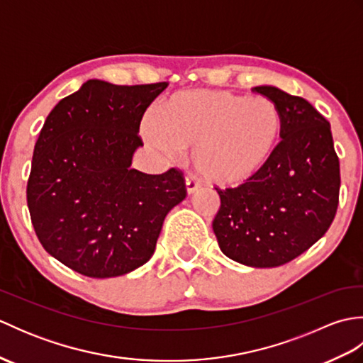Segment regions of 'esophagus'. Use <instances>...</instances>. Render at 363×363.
I'll return each mask as SVG.
<instances>
[{
  "label": "esophagus",
  "instance_id": "esophagus-1",
  "mask_svg": "<svg viewBox=\"0 0 363 363\" xmlns=\"http://www.w3.org/2000/svg\"><path fill=\"white\" fill-rule=\"evenodd\" d=\"M186 187H187V194L194 195L196 191L201 190V184L196 179L195 176H187L186 177Z\"/></svg>",
  "mask_w": 363,
  "mask_h": 363
}]
</instances>
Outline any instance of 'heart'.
Listing matches in <instances>:
<instances>
[{"label": "heart", "mask_w": 363, "mask_h": 363, "mask_svg": "<svg viewBox=\"0 0 363 363\" xmlns=\"http://www.w3.org/2000/svg\"><path fill=\"white\" fill-rule=\"evenodd\" d=\"M281 115L267 98L195 89L162 103L156 120L142 123L151 148L176 159L191 150V160L207 179L234 186L257 174L277 145Z\"/></svg>", "instance_id": "heart-1"}]
</instances>
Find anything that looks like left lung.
Instances as JSON below:
<instances>
[{"label": "left lung", "mask_w": 363, "mask_h": 363, "mask_svg": "<svg viewBox=\"0 0 363 363\" xmlns=\"http://www.w3.org/2000/svg\"><path fill=\"white\" fill-rule=\"evenodd\" d=\"M252 91L277 107L282 140L251 179L215 189L221 206L212 228L225 256L272 268L298 257L326 234L338 206L340 162L329 121L309 101L272 86Z\"/></svg>", "instance_id": "obj_1"}]
</instances>
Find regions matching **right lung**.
I'll use <instances>...</instances> for the list:
<instances>
[{
    "instance_id": "obj_1",
    "label": "right lung",
    "mask_w": 363,
    "mask_h": 363,
    "mask_svg": "<svg viewBox=\"0 0 363 363\" xmlns=\"http://www.w3.org/2000/svg\"><path fill=\"white\" fill-rule=\"evenodd\" d=\"M168 82L115 86L90 79L56 104L33 154L30 221L54 259L104 279L151 259L167 213L187 195L182 172L130 168L145 111Z\"/></svg>"
}]
</instances>
